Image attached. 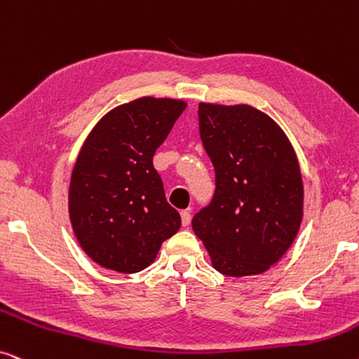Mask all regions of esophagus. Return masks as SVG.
<instances>
[{"label":"esophagus","instance_id":"obj_1","mask_svg":"<svg viewBox=\"0 0 359 359\" xmlns=\"http://www.w3.org/2000/svg\"><path fill=\"white\" fill-rule=\"evenodd\" d=\"M181 222H183L184 227L189 226V222H191V211H189V209H184V211H181Z\"/></svg>","mask_w":359,"mask_h":359}]
</instances>
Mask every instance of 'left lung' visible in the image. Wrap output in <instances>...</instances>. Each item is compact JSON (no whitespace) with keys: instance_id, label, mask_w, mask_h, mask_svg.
I'll use <instances>...</instances> for the list:
<instances>
[{"instance_id":"obj_1","label":"left lung","mask_w":359,"mask_h":359,"mask_svg":"<svg viewBox=\"0 0 359 359\" xmlns=\"http://www.w3.org/2000/svg\"><path fill=\"white\" fill-rule=\"evenodd\" d=\"M198 114L216 191L211 204L193 217V231L216 271L259 276L283 257L299 234V158L280 125L252 105L201 102Z\"/></svg>"}]
</instances>
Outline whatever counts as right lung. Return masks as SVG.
Returning <instances> with one entry per match:
<instances>
[{
    "label": "right lung",
    "instance_id": "right-lung-1",
    "mask_svg": "<svg viewBox=\"0 0 359 359\" xmlns=\"http://www.w3.org/2000/svg\"><path fill=\"white\" fill-rule=\"evenodd\" d=\"M186 105L140 97L107 111L87 135L71 176L69 217L79 245L100 267L143 271L181 227L153 156Z\"/></svg>",
    "mask_w": 359,
    "mask_h": 359
}]
</instances>
